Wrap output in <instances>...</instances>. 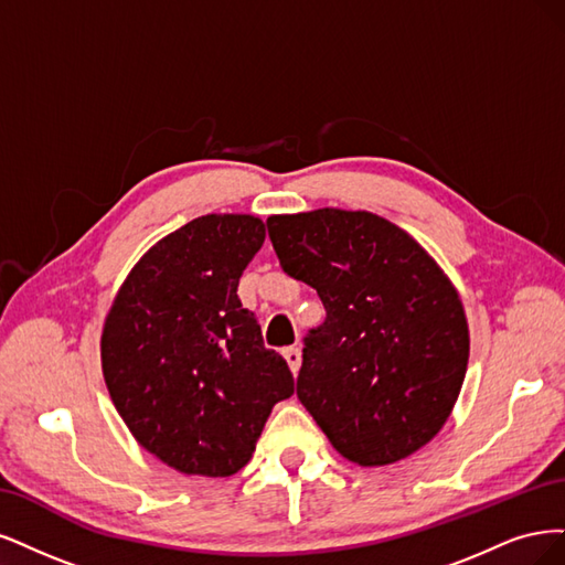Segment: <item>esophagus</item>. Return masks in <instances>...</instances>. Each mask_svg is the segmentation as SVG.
Returning a JSON list of instances; mask_svg holds the SVG:
<instances>
[{"instance_id":"1","label":"esophagus","mask_w":565,"mask_h":565,"mask_svg":"<svg viewBox=\"0 0 565 565\" xmlns=\"http://www.w3.org/2000/svg\"><path fill=\"white\" fill-rule=\"evenodd\" d=\"M284 359H286L290 371H294V373L300 371V363H302V352H300V348H286V350H284Z\"/></svg>"}]
</instances>
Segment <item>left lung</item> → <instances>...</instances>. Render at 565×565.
I'll return each instance as SVG.
<instances>
[{"label":"left lung","mask_w":565,"mask_h":565,"mask_svg":"<svg viewBox=\"0 0 565 565\" xmlns=\"http://www.w3.org/2000/svg\"><path fill=\"white\" fill-rule=\"evenodd\" d=\"M267 232L286 275L326 307L305 338L302 406L361 467L420 450L446 425L469 361L465 307L444 269L369 211L271 215Z\"/></svg>","instance_id":"1"}]
</instances>
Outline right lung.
I'll list each match as a JSON object with an SVG mask.
<instances>
[{"label":"right lung","instance_id":"add662e5","mask_svg":"<svg viewBox=\"0 0 565 565\" xmlns=\"http://www.w3.org/2000/svg\"><path fill=\"white\" fill-rule=\"evenodd\" d=\"M265 242L246 213H209L134 265L105 317L107 392L136 441L190 477H232L294 375L236 288Z\"/></svg>","mask_w":565,"mask_h":565}]
</instances>
